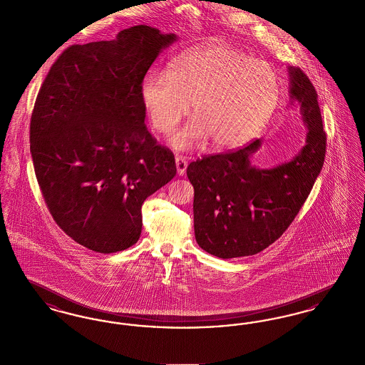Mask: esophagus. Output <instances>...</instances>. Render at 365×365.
Listing matches in <instances>:
<instances>
[{
    "label": "esophagus",
    "mask_w": 365,
    "mask_h": 365,
    "mask_svg": "<svg viewBox=\"0 0 365 365\" xmlns=\"http://www.w3.org/2000/svg\"><path fill=\"white\" fill-rule=\"evenodd\" d=\"M175 163H176L178 175L183 176V175L186 174V168H187V158L185 156L178 155V156L175 157Z\"/></svg>",
    "instance_id": "obj_1"
}]
</instances>
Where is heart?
Wrapping results in <instances>:
<instances>
[{
  "label": "heart",
  "instance_id": "heart-1",
  "mask_svg": "<svg viewBox=\"0 0 365 365\" xmlns=\"http://www.w3.org/2000/svg\"><path fill=\"white\" fill-rule=\"evenodd\" d=\"M279 96L277 71L227 45L187 53L167 72L150 71L140 85L142 103L160 134L170 133L191 104L194 119L175 134L176 149H189L208 138L215 148L242 145L274 115Z\"/></svg>",
  "mask_w": 365,
  "mask_h": 365
}]
</instances>
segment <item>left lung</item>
I'll list each match as a JSON object with an SVG mask.
<instances>
[{"label": "left lung", "mask_w": 365, "mask_h": 365, "mask_svg": "<svg viewBox=\"0 0 365 365\" xmlns=\"http://www.w3.org/2000/svg\"><path fill=\"white\" fill-rule=\"evenodd\" d=\"M290 97L307 123V145L292 161L259 170L250 157L260 139L192 161L187 176L194 187L195 241L209 255L234 259L256 255L275 242L293 223L324 163L327 135L317 94L309 78L289 68Z\"/></svg>", "instance_id": "left-lung-1"}]
</instances>
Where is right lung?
<instances>
[{"mask_svg":"<svg viewBox=\"0 0 365 365\" xmlns=\"http://www.w3.org/2000/svg\"><path fill=\"white\" fill-rule=\"evenodd\" d=\"M174 34L149 26L72 45L35 100L30 150L45 204L75 242L97 253L137 243L143 201L175 174L174 153L145 125L140 85Z\"/></svg>","mask_w":365,"mask_h":365,"instance_id":"add662e5","label":"right lung"}]
</instances>
